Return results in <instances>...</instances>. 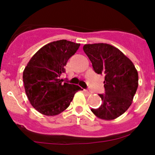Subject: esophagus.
I'll return each instance as SVG.
<instances>
[{
	"label": "esophagus",
	"instance_id": "34e87169",
	"mask_svg": "<svg viewBox=\"0 0 155 155\" xmlns=\"http://www.w3.org/2000/svg\"><path fill=\"white\" fill-rule=\"evenodd\" d=\"M84 92H85V93H86L87 94H88V95L91 94V93H92L91 92V91H87V90H84Z\"/></svg>",
	"mask_w": 155,
	"mask_h": 155
}]
</instances>
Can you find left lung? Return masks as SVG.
I'll use <instances>...</instances> for the list:
<instances>
[{
  "label": "left lung",
  "instance_id": "left-lung-1",
  "mask_svg": "<svg viewBox=\"0 0 155 155\" xmlns=\"http://www.w3.org/2000/svg\"><path fill=\"white\" fill-rule=\"evenodd\" d=\"M96 73L104 74L106 94L102 104L91 111L101 119L114 120L127 111L138 87V72L133 62L116 47L105 43L83 46Z\"/></svg>",
  "mask_w": 155,
  "mask_h": 155
}]
</instances>
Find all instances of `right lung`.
Masks as SVG:
<instances>
[{"instance_id":"right-lung-1","label":"right lung","mask_w":155,"mask_h":155,"mask_svg":"<svg viewBox=\"0 0 155 155\" xmlns=\"http://www.w3.org/2000/svg\"><path fill=\"white\" fill-rule=\"evenodd\" d=\"M81 46L65 39L44 46L33 55L23 72V81L31 106L45 116H56L70 106L78 85L60 79L64 67Z\"/></svg>"}]
</instances>
